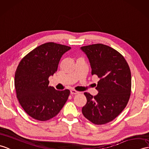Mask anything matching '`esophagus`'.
Returning a JSON list of instances; mask_svg holds the SVG:
<instances>
[{"instance_id":"34e87169","label":"esophagus","mask_w":149,"mask_h":149,"mask_svg":"<svg viewBox=\"0 0 149 149\" xmlns=\"http://www.w3.org/2000/svg\"><path fill=\"white\" fill-rule=\"evenodd\" d=\"M79 91H77L74 90V89H71L70 90V94L71 95H77V94H79Z\"/></svg>"}]
</instances>
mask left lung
<instances>
[{"mask_svg":"<svg viewBox=\"0 0 149 149\" xmlns=\"http://www.w3.org/2000/svg\"><path fill=\"white\" fill-rule=\"evenodd\" d=\"M87 56L91 74L100 79L92 96L84 94L87 103L82 112L93 124H104L119 115L129 101L131 88V71L127 61L118 51L102 44L81 47Z\"/></svg>","mask_w":149,"mask_h":149,"instance_id":"obj_1","label":"left lung"}]
</instances>
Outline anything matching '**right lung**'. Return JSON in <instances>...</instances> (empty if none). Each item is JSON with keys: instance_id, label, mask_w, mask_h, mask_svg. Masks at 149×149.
Masks as SVG:
<instances>
[{"instance_id": "1", "label": "right lung", "mask_w": 149, "mask_h": 149, "mask_svg": "<svg viewBox=\"0 0 149 149\" xmlns=\"http://www.w3.org/2000/svg\"><path fill=\"white\" fill-rule=\"evenodd\" d=\"M70 49L65 45L45 43L19 62L15 77L17 98L32 118L41 121L53 118L67 101L70 91H58L49 86L48 79L57 71L63 54Z\"/></svg>"}]
</instances>
